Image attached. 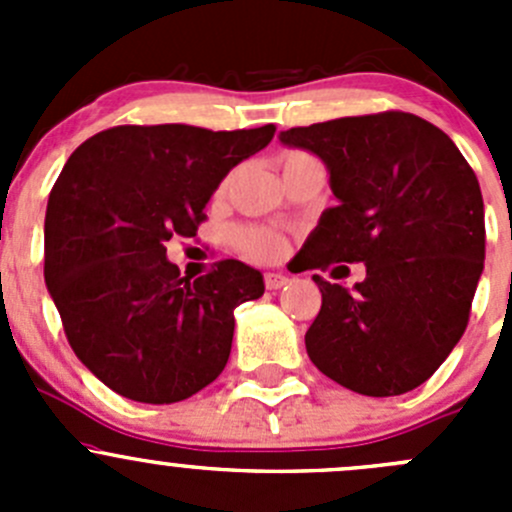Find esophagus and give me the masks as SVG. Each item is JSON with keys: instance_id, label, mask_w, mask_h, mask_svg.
<instances>
[{"instance_id": "obj_1", "label": "esophagus", "mask_w": 512, "mask_h": 512, "mask_svg": "<svg viewBox=\"0 0 512 512\" xmlns=\"http://www.w3.org/2000/svg\"><path fill=\"white\" fill-rule=\"evenodd\" d=\"M287 277L282 272H265V287L267 289H282L287 285Z\"/></svg>"}]
</instances>
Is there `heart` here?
<instances>
[{"label": "heart", "mask_w": 512, "mask_h": 512, "mask_svg": "<svg viewBox=\"0 0 512 512\" xmlns=\"http://www.w3.org/2000/svg\"><path fill=\"white\" fill-rule=\"evenodd\" d=\"M237 245L242 247V252L255 257V260H277V257L285 252V242H282V237L272 235V232H260V230L237 232Z\"/></svg>", "instance_id": "obj_1"}]
</instances>
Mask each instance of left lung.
Instances as JSON below:
<instances>
[{
  "label": "left lung",
  "mask_w": 512,
  "mask_h": 512,
  "mask_svg": "<svg viewBox=\"0 0 512 512\" xmlns=\"http://www.w3.org/2000/svg\"><path fill=\"white\" fill-rule=\"evenodd\" d=\"M280 143L322 160L337 200L299 250L302 270L366 265L354 289L314 275L309 359L356 394L416 389L466 332L483 275L476 173L441 128L404 111L289 128Z\"/></svg>",
  "instance_id": "left-lung-1"
}]
</instances>
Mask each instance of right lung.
I'll return each mask as SVG.
<instances>
[{"label":"right lung","mask_w":512,"mask_h":512,"mask_svg":"<svg viewBox=\"0 0 512 512\" xmlns=\"http://www.w3.org/2000/svg\"><path fill=\"white\" fill-rule=\"evenodd\" d=\"M272 136L275 126H116L66 160L46 205L44 280L71 349L108 389L175 404L225 369L232 312L265 294L262 272L223 260L190 282L165 242L193 237L225 175Z\"/></svg>","instance_id":"obj_1"}]
</instances>
